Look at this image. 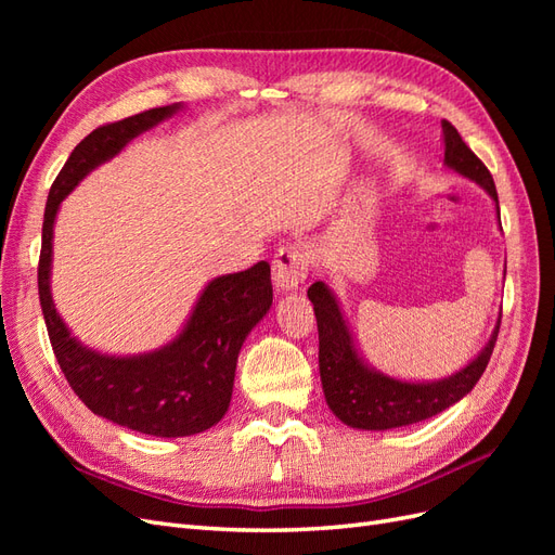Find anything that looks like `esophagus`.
<instances>
[{
	"label": "esophagus",
	"instance_id": "esophagus-1",
	"mask_svg": "<svg viewBox=\"0 0 555 555\" xmlns=\"http://www.w3.org/2000/svg\"><path fill=\"white\" fill-rule=\"evenodd\" d=\"M308 251L300 245H284L273 259V284L278 292H296L308 278Z\"/></svg>",
	"mask_w": 555,
	"mask_h": 555
}]
</instances>
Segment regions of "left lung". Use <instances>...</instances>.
Masks as SVG:
<instances>
[{"instance_id": "1", "label": "left lung", "mask_w": 555, "mask_h": 555, "mask_svg": "<svg viewBox=\"0 0 555 555\" xmlns=\"http://www.w3.org/2000/svg\"><path fill=\"white\" fill-rule=\"evenodd\" d=\"M444 139V166L459 176L477 182L479 188L493 198L498 222L500 206L495 182L481 159L465 145L461 133L451 122H442ZM502 229V227H500ZM308 298L314 306L317 331H319V375L322 389L331 412L349 428L357 430H391L410 424L426 422V418L444 412L447 408L475 389L491 361L493 347L500 331L498 324L489 343L481 347L479 354L463 365L461 371L442 379H398L377 371L365 361L357 345L354 333L349 328L347 317L340 308L338 296L328 284L314 282L308 289Z\"/></svg>"}]
</instances>
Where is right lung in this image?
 Here are the masks:
<instances>
[{
	"label": "right lung",
	"mask_w": 555,
	"mask_h": 555,
	"mask_svg": "<svg viewBox=\"0 0 555 555\" xmlns=\"http://www.w3.org/2000/svg\"><path fill=\"white\" fill-rule=\"evenodd\" d=\"M182 108L171 104L125 117L94 129L74 147L48 194L39 259L41 310L66 382L96 416L155 438H188L227 414L241 347L273 306L271 266L259 261L247 271L210 280L180 333L159 349L104 354L82 345L55 308L50 289L53 233L62 201L82 178Z\"/></svg>",
	"instance_id": "add662e5"
}]
</instances>
